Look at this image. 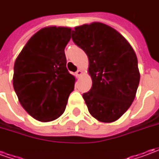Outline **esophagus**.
Segmentation results:
<instances>
[{
  "mask_svg": "<svg viewBox=\"0 0 159 159\" xmlns=\"http://www.w3.org/2000/svg\"><path fill=\"white\" fill-rule=\"evenodd\" d=\"M82 73H83V72H82V70H77V71L76 72V77H79V76L82 75Z\"/></svg>",
  "mask_w": 159,
  "mask_h": 159,
  "instance_id": "obj_1",
  "label": "esophagus"
}]
</instances>
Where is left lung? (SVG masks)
Here are the masks:
<instances>
[{
	"mask_svg": "<svg viewBox=\"0 0 159 159\" xmlns=\"http://www.w3.org/2000/svg\"><path fill=\"white\" fill-rule=\"evenodd\" d=\"M71 38L89 61L93 84L83 94L89 113L100 122L116 121L129 108L139 86L135 52L119 32L102 23L75 27Z\"/></svg>",
	"mask_w": 159,
	"mask_h": 159,
	"instance_id": "left-lung-1",
	"label": "left lung"
}]
</instances>
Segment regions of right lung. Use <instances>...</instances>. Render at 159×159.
Here are the masks:
<instances>
[{
	"label": "right lung",
	"instance_id": "obj_1",
	"mask_svg": "<svg viewBox=\"0 0 159 159\" xmlns=\"http://www.w3.org/2000/svg\"><path fill=\"white\" fill-rule=\"evenodd\" d=\"M70 32L67 27L40 30L14 63L13 89L24 109L38 121L60 117L74 90L76 79L66 68L65 53Z\"/></svg>",
	"mask_w": 159,
	"mask_h": 159
}]
</instances>
